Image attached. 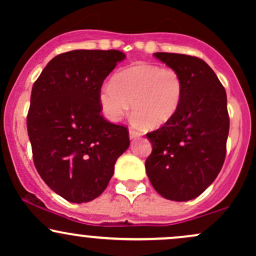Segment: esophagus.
Listing matches in <instances>:
<instances>
[{"instance_id":"esophagus-1","label":"esophagus","mask_w":256,"mask_h":256,"mask_svg":"<svg viewBox=\"0 0 256 256\" xmlns=\"http://www.w3.org/2000/svg\"><path fill=\"white\" fill-rule=\"evenodd\" d=\"M128 134H130L131 140H134V138L140 136V132L137 131V130H134V128H130V131H128Z\"/></svg>"}]
</instances>
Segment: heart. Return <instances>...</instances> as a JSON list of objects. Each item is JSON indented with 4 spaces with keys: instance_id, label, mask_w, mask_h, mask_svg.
<instances>
[{
    "instance_id": "b5f03b06",
    "label": "heart",
    "mask_w": 256,
    "mask_h": 256,
    "mask_svg": "<svg viewBox=\"0 0 256 256\" xmlns=\"http://www.w3.org/2000/svg\"><path fill=\"white\" fill-rule=\"evenodd\" d=\"M184 92V79L177 70L143 62L122 70L102 85L98 102L110 122H119L132 102L134 124L160 128L176 116Z\"/></svg>"
}]
</instances>
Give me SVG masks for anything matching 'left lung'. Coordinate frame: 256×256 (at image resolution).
<instances>
[{
    "instance_id": "8db88e82",
    "label": "left lung",
    "mask_w": 256,
    "mask_h": 256,
    "mask_svg": "<svg viewBox=\"0 0 256 256\" xmlns=\"http://www.w3.org/2000/svg\"><path fill=\"white\" fill-rule=\"evenodd\" d=\"M154 55L180 73L185 92L176 116L146 134L152 150L146 172L162 198L189 201L213 183L224 165L230 128L226 91L202 58L173 52Z\"/></svg>"
}]
</instances>
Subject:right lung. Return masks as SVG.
Masks as SVG:
<instances>
[{
	"mask_svg": "<svg viewBox=\"0 0 256 256\" xmlns=\"http://www.w3.org/2000/svg\"><path fill=\"white\" fill-rule=\"evenodd\" d=\"M119 50H72L44 67L31 91L28 134L37 172L73 204L98 198L130 146L125 126L101 114L98 92L124 60Z\"/></svg>",
	"mask_w": 256,
	"mask_h": 256,
	"instance_id": "obj_1",
	"label": "right lung"
}]
</instances>
